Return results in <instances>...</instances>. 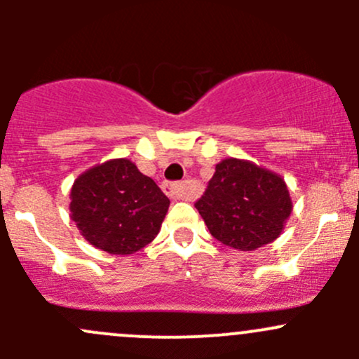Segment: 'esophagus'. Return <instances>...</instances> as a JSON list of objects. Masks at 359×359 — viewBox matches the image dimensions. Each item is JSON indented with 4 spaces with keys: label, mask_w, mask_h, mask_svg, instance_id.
Listing matches in <instances>:
<instances>
[{
    "label": "esophagus",
    "mask_w": 359,
    "mask_h": 359,
    "mask_svg": "<svg viewBox=\"0 0 359 359\" xmlns=\"http://www.w3.org/2000/svg\"><path fill=\"white\" fill-rule=\"evenodd\" d=\"M165 193L172 200H184L186 198V191H184L182 182H166L165 184Z\"/></svg>",
    "instance_id": "1"
}]
</instances>
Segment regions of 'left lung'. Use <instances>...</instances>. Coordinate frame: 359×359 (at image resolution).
Instances as JSON below:
<instances>
[{"label":"left lung","instance_id":"1","mask_svg":"<svg viewBox=\"0 0 359 359\" xmlns=\"http://www.w3.org/2000/svg\"><path fill=\"white\" fill-rule=\"evenodd\" d=\"M194 206L215 240L243 252L276 240L292 213L285 180L236 158L224 159L215 166Z\"/></svg>","mask_w":359,"mask_h":359}]
</instances>
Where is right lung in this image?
<instances>
[{"label": "right lung", "instance_id": "add662e5", "mask_svg": "<svg viewBox=\"0 0 359 359\" xmlns=\"http://www.w3.org/2000/svg\"><path fill=\"white\" fill-rule=\"evenodd\" d=\"M170 200L128 159L81 173L71 189V219L93 247L128 255L156 238Z\"/></svg>", "mask_w": 359, "mask_h": 359}]
</instances>
